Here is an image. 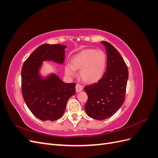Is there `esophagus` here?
<instances>
[{
    "instance_id": "esophagus-1",
    "label": "esophagus",
    "mask_w": 158,
    "mask_h": 158,
    "mask_svg": "<svg viewBox=\"0 0 158 158\" xmlns=\"http://www.w3.org/2000/svg\"><path fill=\"white\" fill-rule=\"evenodd\" d=\"M82 89H83V86H82V85H81L79 84H77L76 85V92H80Z\"/></svg>"
}]
</instances>
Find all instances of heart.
<instances>
[{"instance_id": "b5f03b06", "label": "heart", "mask_w": 158, "mask_h": 158, "mask_svg": "<svg viewBox=\"0 0 158 158\" xmlns=\"http://www.w3.org/2000/svg\"><path fill=\"white\" fill-rule=\"evenodd\" d=\"M71 63L72 65L64 66L66 74L75 76L76 70H80V76L84 82L93 84L103 77L107 65V55L101 50L86 49L74 55Z\"/></svg>"}]
</instances>
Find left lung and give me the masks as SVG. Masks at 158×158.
Masks as SVG:
<instances>
[{"instance_id":"obj_1","label":"left lung","mask_w":158,"mask_h":158,"mask_svg":"<svg viewBox=\"0 0 158 158\" xmlns=\"http://www.w3.org/2000/svg\"><path fill=\"white\" fill-rule=\"evenodd\" d=\"M107 52V68L97 83L86 85L85 105L87 114L97 120L111 117L121 108L125 99L128 70L119 52L107 41H102Z\"/></svg>"}]
</instances>
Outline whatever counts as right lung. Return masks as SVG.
<instances>
[{
    "instance_id": "right-lung-1",
    "label": "right lung",
    "mask_w": 158,
    "mask_h": 158,
    "mask_svg": "<svg viewBox=\"0 0 158 158\" xmlns=\"http://www.w3.org/2000/svg\"><path fill=\"white\" fill-rule=\"evenodd\" d=\"M66 46L44 44L37 48L23 63L22 92L27 107L41 121H54L64 113L69 98L75 94V83H64L55 74L43 78L40 70L45 60L63 64Z\"/></svg>"
}]
</instances>
